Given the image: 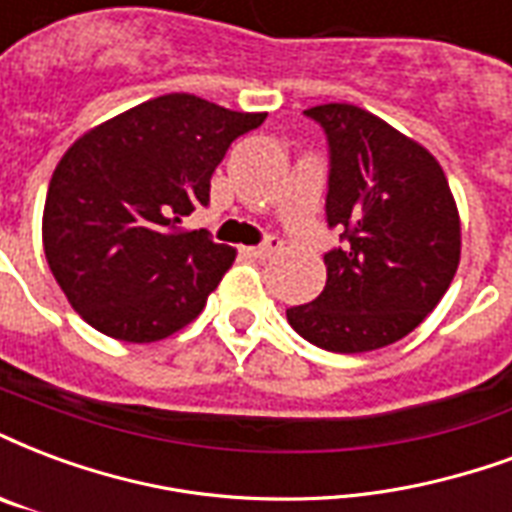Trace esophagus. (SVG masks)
Segmentation results:
<instances>
[{
	"mask_svg": "<svg viewBox=\"0 0 512 512\" xmlns=\"http://www.w3.org/2000/svg\"><path fill=\"white\" fill-rule=\"evenodd\" d=\"M282 249V238H276V236H268L263 244H257V246H249L246 249V255L249 257H257V260H266V257L276 255Z\"/></svg>",
	"mask_w": 512,
	"mask_h": 512,
	"instance_id": "obj_1",
	"label": "esophagus"
}]
</instances>
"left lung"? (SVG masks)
Listing matches in <instances>:
<instances>
[{
    "label": "left lung",
    "instance_id": "obj_1",
    "mask_svg": "<svg viewBox=\"0 0 512 512\" xmlns=\"http://www.w3.org/2000/svg\"><path fill=\"white\" fill-rule=\"evenodd\" d=\"M328 140L323 293L287 309L298 336L328 352H369L418 328L453 282L461 225L439 162L363 108L304 111Z\"/></svg>",
    "mask_w": 512,
    "mask_h": 512
}]
</instances>
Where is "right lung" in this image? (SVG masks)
Segmentation results:
<instances>
[{
	"instance_id": "obj_1",
	"label": "right lung",
	"mask_w": 512,
	"mask_h": 512,
	"mask_svg": "<svg viewBox=\"0 0 512 512\" xmlns=\"http://www.w3.org/2000/svg\"><path fill=\"white\" fill-rule=\"evenodd\" d=\"M266 113L165 94L105 121L67 149L48 184L43 246L86 323L121 342H157L192 323L233 263L208 230H179L208 206L230 143Z\"/></svg>"
}]
</instances>
